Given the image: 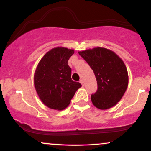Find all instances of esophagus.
Segmentation results:
<instances>
[{"label": "esophagus", "mask_w": 151, "mask_h": 151, "mask_svg": "<svg viewBox=\"0 0 151 151\" xmlns=\"http://www.w3.org/2000/svg\"><path fill=\"white\" fill-rule=\"evenodd\" d=\"M80 83H81V84H82V85H84V80H83L82 79H81V80H80Z\"/></svg>", "instance_id": "34e87169"}]
</instances>
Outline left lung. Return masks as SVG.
Listing matches in <instances>:
<instances>
[{
	"instance_id": "1",
	"label": "left lung",
	"mask_w": 151,
	"mask_h": 151,
	"mask_svg": "<svg viewBox=\"0 0 151 151\" xmlns=\"http://www.w3.org/2000/svg\"><path fill=\"white\" fill-rule=\"evenodd\" d=\"M93 71L98 89L91 94V102L97 109L113 107L121 99L129 84V74L123 60L111 50L94 47L79 52Z\"/></svg>"
}]
</instances>
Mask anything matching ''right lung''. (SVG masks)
<instances>
[{"label": "right lung", "instance_id": "1", "mask_svg": "<svg viewBox=\"0 0 151 151\" xmlns=\"http://www.w3.org/2000/svg\"><path fill=\"white\" fill-rule=\"evenodd\" d=\"M74 53V50L55 47L42 57L36 67L35 88L41 101L50 109H65L81 86L72 79V70L67 64Z\"/></svg>", "mask_w": 151, "mask_h": 151}]
</instances>
